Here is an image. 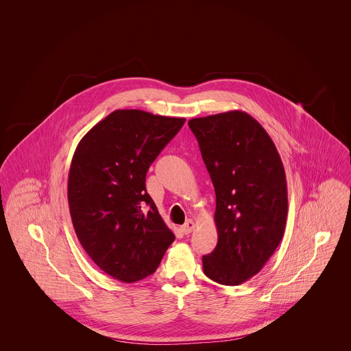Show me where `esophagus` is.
I'll return each instance as SVG.
<instances>
[{
  "instance_id": "1",
  "label": "esophagus",
  "mask_w": 351,
  "mask_h": 351,
  "mask_svg": "<svg viewBox=\"0 0 351 351\" xmlns=\"http://www.w3.org/2000/svg\"><path fill=\"white\" fill-rule=\"evenodd\" d=\"M195 228H196L195 221H193V219H188V221L184 223L183 226H182V232H183L184 234L192 233V232L195 230Z\"/></svg>"
}]
</instances>
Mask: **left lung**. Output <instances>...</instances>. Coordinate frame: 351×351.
Returning <instances> with one entry per match:
<instances>
[{
	"label": "left lung",
	"mask_w": 351,
	"mask_h": 351,
	"mask_svg": "<svg viewBox=\"0 0 351 351\" xmlns=\"http://www.w3.org/2000/svg\"><path fill=\"white\" fill-rule=\"evenodd\" d=\"M202 160L216 191L218 241L202 256L216 283L239 285L278 249L288 213L283 162L262 125L242 110L192 118Z\"/></svg>",
	"instance_id": "left-lung-1"
}]
</instances>
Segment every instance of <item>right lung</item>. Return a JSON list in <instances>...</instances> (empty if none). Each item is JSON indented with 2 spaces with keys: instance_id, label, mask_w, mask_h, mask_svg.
I'll list each match as a JSON object with an SVG mask.
<instances>
[{
  "instance_id": "obj_1",
  "label": "right lung",
  "mask_w": 351,
  "mask_h": 351,
  "mask_svg": "<svg viewBox=\"0 0 351 351\" xmlns=\"http://www.w3.org/2000/svg\"><path fill=\"white\" fill-rule=\"evenodd\" d=\"M185 118L118 109L79 142L68 173V205L84 250L123 283L156 271L175 235L146 191V173Z\"/></svg>"
}]
</instances>
